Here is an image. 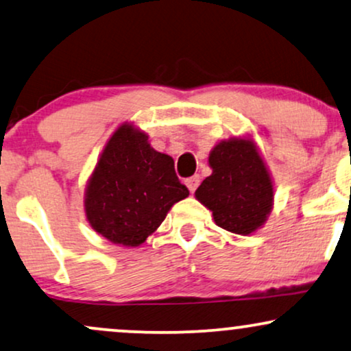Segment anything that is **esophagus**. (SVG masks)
<instances>
[{
  "label": "esophagus",
  "instance_id": "34e87169",
  "mask_svg": "<svg viewBox=\"0 0 351 351\" xmlns=\"http://www.w3.org/2000/svg\"><path fill=\"white\" fill-rule=\"evenodd\" d=\"M199 181H201L199 175H194V176H191V178H188L186 181H184V183H186L189 191L194 193V191H196V188L199 186Z\"/></svg>",
  "mask_w": 351,
  "mask_h": 351
}]
</instances>
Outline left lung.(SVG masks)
Instances as JSON below:
<instances>
[{
  "mask_svg": "<svg viewBox=\"0 0 351 351\" xmlns=\"http://www.w3.org/2000/svg\"><path fill=\"white\" fill-rule=\"evenodd\" d=\"M213 175L196 189V197L213 210L222 229L247 235L271 210L273 184L252 141L221 142L209 155Z\"/></svg>",
  "mask_w": 351,
  "mask_h": 351,
  "instance_id": "1",
  "label": "left lung"
}]
</instances>
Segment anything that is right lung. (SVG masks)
Wrapping results in <instances>:
<instances>
[{
  "instance_id": "1",
  "label": "right lung",
  "mask_w": 351,
  "mask_h": 351,
  "mask_svg": "<svg viewBox=\"0 0 351 351\" xmlns=\"http://www.w3.org/2000/svg\"><path fill=\"white\" fill-rule=\"evenodd\" d=\"M188 194L170 155L152 149L143 132L121 125L88 183L84 209L98 234L112 243L137 247Z\"/></svg>"
}]
</instances>
